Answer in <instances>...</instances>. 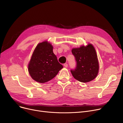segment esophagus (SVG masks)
Returning a JSON list of instances; mask_svg holds the SVG:
<instances>
[{"label":"esophagus","instance_id":"obj_1","mask_svg":"<svg viewBox=\"0 0 123 123\" xmlns=\"http://www.w3.org/2000/svg\"><path fill=\"white\" fill-rule=\"evenodd\" d=\"M64 67H68V64L67 63H65V64H64Z\"/></svg>","mask_w":123,"mask_h":123}]
</instances>
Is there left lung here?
I'll list each match as a JSON object with an SVG mask.
<instances>
[{
	"label": "left lung",
	"instance_id": "obj_1",
	"mask_svg": "<svg viewBox=\"0 0 123 123\" xmlns=\"http://www.w3.org/2000/svg\"><path fill=\"white\" fill-rule=\"evenodd\" d=\"M72 53L75 58L76 67L71 70L74 78L81 82L94 80L99 72V62L95 48L91 44L86 46L73 48Z\"/></svg>",
	"mask_w": 123,
	"mask_h": 123
}]
</instances>
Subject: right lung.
<instances>
[{
    "label": "right lung",
    "mask_w": 123,
    "mask_h": 123,
    "mask_svg": "<svg viewBox=\"0 0 123 123\" xmlns=\"http://www.w3.org/2000/svg\"><path fill=\"white\" fill-rule=\"evenodd\" d=\"M63 68L53 53V46L47 41L37 45L28 64L32 78L40 83L52 79Z\"/></svg>",
    "instance_id": "right-lung-1"
}]
</instances>
